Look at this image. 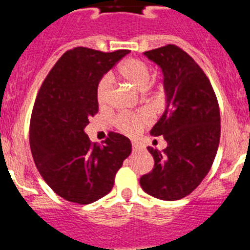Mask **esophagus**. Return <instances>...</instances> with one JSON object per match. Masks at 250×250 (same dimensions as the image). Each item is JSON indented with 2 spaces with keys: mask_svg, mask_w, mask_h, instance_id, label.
Instances as JSON below:
<instances>
[{
  "mask_svg": "<svg viewBox=\"0 0 250 250\" xmlns=\"http://www.w3.org/2000/svg\"><path fill=\"white\" fill-rule=\"evenodd\" d=\"M132 151H140V146L138 144H135V143H132Z\"/></svg>",
  "mask_w": 250,
  "mask_h": 250,
  "instance_id": "1",
  "label": "esophagus"
}]
</instances>
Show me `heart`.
Wrapping results in <instances>:
<instances>
[{
	"instance_id": "obj_1",
	"label": "heart",
	"mask_w": 250,
	"mask_h": 250,
	"mask_svg": "<svg viewBox=\"0 0 250 250\" xmlns=\"http://www.w3.org/2000/svg\"><path fill=\"white\" fill-rule=\"evenodd\" d=\"M118 71L121 79L129 83L138 91H144L149 86L150 80H151V70H150L149 65L141 60H125L119 66ZM110 87H111L110 77H105L99 83L98 90H96V100H98L100 107H105L109 103ZM159 89H161V87H159ZM149 116L146 114L139 112V114L132 115H118L115 118L114 124L121 132L129 136H134L144 129L149 124Z\"/></svg>"
}]
</instances>
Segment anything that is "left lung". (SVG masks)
Here are the masks:
<instances>
[{
  "label": "left lung",
  "instance_id": "left-lung-1",
  "mask_svg": "<svg viewBox=\"0 0 250 250\" xmlns=\"http://www.w3.org/2000/svg\"><path fill=\"white\" fill-rule=\"evenodd\" d=\"M163 71L165 111L152 126L163 151L147 147L155 165L140 178L143 190L160 200L189 195L209 173L220 139V111L211 83L193 57L175 45L144 52Z\"/></svg>",
  "mask_w": 250,
  "mask_h": 250
}]
</instances>
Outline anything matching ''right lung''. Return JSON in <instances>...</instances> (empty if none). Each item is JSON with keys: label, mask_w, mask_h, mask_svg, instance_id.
Wrapping results in <instances>:
<instances>
[{"label": "right lung", "mask_w": 250, "mask_h": 250, "mask_svg": "<svg viewBox=\"0 0 250 250\" xmlns=\"http://www.w3.org/2000/svg\"><path fill=\"white\" fill-rule=\"evenodd\" d=\"M127 50L66 51L43 81L31 115L30 146L48 187L67 202L90 204L109 194L115 175L131 154L126 136L110 132L91 144L85 127L99 111L96 90Z\"/></svg>", "instance_id": "add662e5"}]
</instances>
